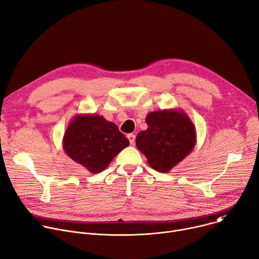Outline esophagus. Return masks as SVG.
Instances as JSON below:
<instances>
[{"instance_id": "34e87169", "label": "esophagus", "mask_w": 259, "mask_h": 259, "mask_svg": "<svg viewBox=\"0 0 259 259\" xmlns=\"http://www.w3.org/2000/svg\"><path fill=\"white\" fill-rule=\"evenodd\" d=\"M127 137H128V139H129L130 145L134 146V143H135V135L131 133V134H128V135H127Z\"/></svg>"}]
</instances>
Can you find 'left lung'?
<instances>
[{"label":"left lung","mask_w":259,"mask_h":259,"mask_svg":"<svg viewBox=\"0 0 259 259\" xmlns=\"http://www.w3.org/2000/svg\"><path fill=\"white\" fill-rule=\"evenodd\" d=\"M146 122L148 129L137 134L136 147L154 169L168 172L193 151L195 126L183 109L149 112Z\"/></svg>","instance_id":"obj_1"}]
</instances>
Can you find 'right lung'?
Returning a JSON list of instances; mask_svg holds the SVG:
<instances>
[{
	"instance_id": "add662e5",
	"label": "right lung",
	"mask_w": 259,
	"mask_h": 259,
	"mask_svg": "<svg viewBox=\"0 0 259 259\" xmlns=\"http://www.w3.org/2000/svg\"><path fill=\"white\" fill-rule=\"evenodd\" d=\"M128 146L129 140L114 123L92 113L76 114L63 137L65 153L91 174L104 170Z\"/></svg>"
}]
</instances>
